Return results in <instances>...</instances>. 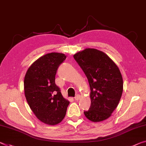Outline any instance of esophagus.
I'll return each instance as SVG.
<instances>
[{
  "label": "esophagus",
  "mask_w": 146,
  "mask_h": 146,
  "mask_svg": "<svg viewBox=\"0 0 146 146\" xmlns=\"http://www.w3.org/2000/svg\"><path fill=\"white\" fill-rule=\"evenodd\" d=\"M80 98V95H76L75 96V97H74V99L76 100H79Z\"/></svg>",
  "instance_id": "34e87169"
}]
</instances>
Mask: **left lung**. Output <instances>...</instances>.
<instances>
[{"label":"left lung","mask_w":146,"mask_h":146,"mask_svg":"<svg viewBox=\"0 0 146 146\" xmlns=\"http://www.w3.org/2000/svg\"><path fill=\"white\" fill-rule=\"evenodd\" d=\"M90 86L91 106L84 113L91 121L106 119L117 106L123 93L121 74L102 51L87 48L74 55Z\"/></svg>","instance_id":"1"}]
</instances>
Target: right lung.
Segmentation results:
<instances>
[{"mask_svg": "<svg viewBox=\"0 0 146 146\" xmlns=\"http://www.w3.org/2000/svg\"><path fill=\"white\" fill-rule=\"evenodd\" d=\"M66 58L62 53H48L36 60L25 76L27 101L37 118L46 124L61 121L70 103L55 82L57 69Z\"/></svg>", "mask_w": 146, "mask_h": 146, "instance_id": "1", "label": "right lung"}]
</instances>
